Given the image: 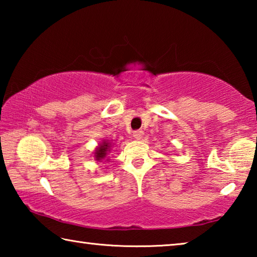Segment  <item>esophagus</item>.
<instances>
[{
	"label": "esophagus",
	"mask_w": 257,
	"mask_h": 257,
	"mask_svg": "<svg viewBox=\"0 0 257 257\" xmlns=\"http://www.w3.org/2000/svg\"><path fill=\"white\" fill-rule=\"evenodd\" d=\"M143 136H144V132H142V130H136V132H134V137L136 139H142Z\"/></svg>",
	"instance_id": "obj_1"
}]
</instances>
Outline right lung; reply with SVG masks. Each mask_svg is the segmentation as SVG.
<instances>
[{"mask_svg": "<svg viewBox=\"0 0 257 257\" xmlns=\"http://www.w3.org/2000/svg\"><path fill=\"white\" fill-rule=\"evenodd\" d=\"M111 147H112V142L107 141V139H103L96 149H95V152H94L95 160H96L97 162H102L103 160L108 161L107 154L111 152Z\"/></svg>", "mask_w": 257, "mask_h": 257, "instance_id": "obj_1", "label": "right lung"}]
</instances>
